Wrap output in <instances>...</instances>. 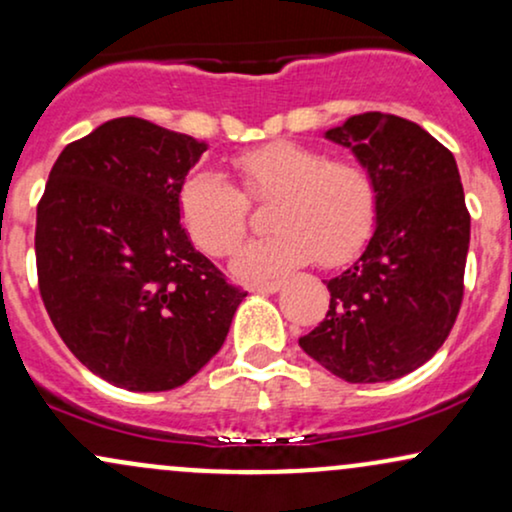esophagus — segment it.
Returning <instances> with one entry per match:
<instances>
[{
	"label": "esophagus",
	"instance_id": "1",
	"mask_svg": "<svg viewBox=\"0 0 512 512\" xmlns=\"http://www.w3.org/2000/svg\"><path fill=\"white\" fill-rule=\"evenodd\" d=\"M250 293H279L283 288V281H267V283H248Z\"/></svg>",
	"mask_w": 512,
	"mask_h": 512
}]
</instances>
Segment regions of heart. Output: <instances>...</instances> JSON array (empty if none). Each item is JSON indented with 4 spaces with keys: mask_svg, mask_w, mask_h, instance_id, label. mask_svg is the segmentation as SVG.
<instances>
[{
    "mask_svg": "<svg viewBox=\"0 0 512 512\" xmlns=\"http://www.w3.org/2000/svg\"><path fill=\"white\" fill-rule=\"evenodd\" d=\"M252 200L272 197L269 236L250 240L233 257L240 276L262 279L317 257L341 264L365 243L377 214L374 178L350 159H326L310 145L276 140L233 157ZM217 171H195L181 186V219L207 255H229L248 229V200Z\"/></svg>",
    "mask_w": 512,
    "mask_h": 512,
    "instance_id": "heart-1",
    "label": "heart"
}]
</instances>
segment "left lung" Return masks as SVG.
<instances>
[{"label":"left lung","mask_w":512,"mask_h":512,"mask_svg":"<svg viewBox=\"0 0 512 512\" xmlns=\"http://www.w3.org/2000/svg\"><path fill=\"white\" fill-rule=\"evenodd\" d=\"M374 178L365 252L326 281L329 312L300 348L350 384L415 372L451 334L470 248V212L451 150L393 114L350 116L324 133Z\"/></svg>","instance_id":"left-lung-1"}]
</instances>
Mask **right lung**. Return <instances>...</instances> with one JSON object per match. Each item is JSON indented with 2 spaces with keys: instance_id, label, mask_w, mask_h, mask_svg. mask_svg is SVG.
<instances>
[{
  "instance_id": "1",
  "label": "right lung",
  "mask_w": 512,
  "mask_h": 512,
  "mask_svg": "<svg viewBox=\"0 0 512 512\" xmlns=\"http://www.w3.org/2000/svg\"><path fill=\"white\" fill-rule=\"evenodd\" d=\"M207 143L135 116L61 150L38 205L42 303L109 384L169 391L219 353L245 291L197 252L181 186Z\"/></svg>"
}]
</instances>
